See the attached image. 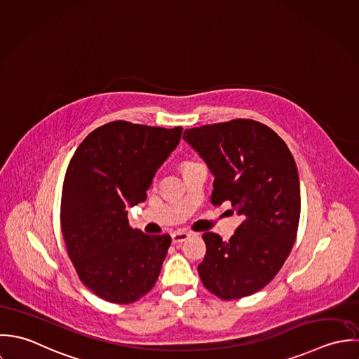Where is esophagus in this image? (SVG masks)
<instances>
[{"mask_svg": "<svg viewBox=\"0 0 359 359\" xmlns=\"http://www.w3.org/2000/svg\"><path fill=\"white\" fill-rule=\"evenodd\" d=\"M189 237H190V233H187V231H175V233L172 234V243H173V244L183 243V241H186Z\"/></svg>", "mask_w": 359, "mask_h": 359, "instance_id": "34e87169", "label": "esophagus"}]
</instances>
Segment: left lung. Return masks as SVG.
<instances>
[{
  "label": "left lung",
  "mask_w": 359,
  "mask_h": 359,
  "mask_svg": "<svg viewBox=\"0 0 359 359\" xmlns=\"http://www.w3.org/2000/svg\"><path fill=\"white\" fill-rule=\"evenodd\" d=\"M183 139L215 177L212 204L230 201L244 216L229 241L203 234V285L222 299L251 295L276 276L295 241L301 211L295 161L271 128L251 119L187 129Z\"/></svg>",
  "instance_id": "left-lung-1"
}]
</instances>
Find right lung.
Wrapping results in <instances>:
<instances>
[{
  "instance_id": "add662e5",
  "label": "right lung",
  "mask_w": 359,
  "mask_h": 359,
  "mask_svg": "<svg viewBox=\"0 0 359 359\" xmlns=\"http://www.w3.org/2000/svg\"><path fill=\"white\" fill-rule=\"evenodd\" d=\"M182 132L115 121L93 130L73 154L61 229L79 279L105 301L135 302L159 276L172 238L132 229L128 208L145 201Z\"/></svg>"
}]
</instances>
